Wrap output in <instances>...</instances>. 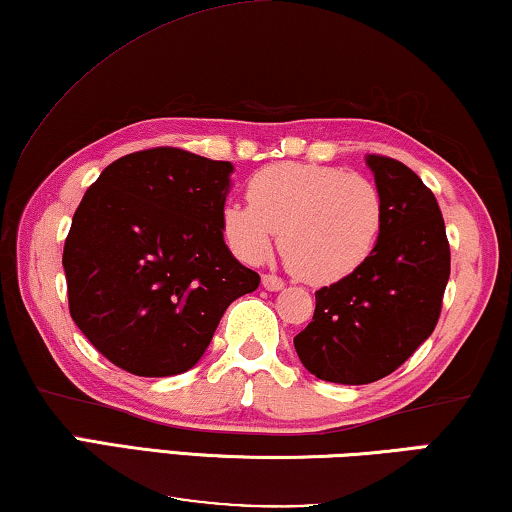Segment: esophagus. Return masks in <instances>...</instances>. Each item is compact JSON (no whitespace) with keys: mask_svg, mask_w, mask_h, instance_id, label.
I'll list each match as a JSON object with an SVG mask.
<instances>
[{"mask_svg":"<svg viewBox=\"0 0 512 512\" xmlns=\"http://www.w3.org/2000/svg\"><path fill=\"white\" fill-rule=\"evenodd\" d=\"M262 287L269 289V291H280L282 287H285V282H282L278 275L266 273V275H262Z\"/></svg>","mask_w":512,"mask_h":512,"instance_id":"1","label":"esophagus"}]
</instances>
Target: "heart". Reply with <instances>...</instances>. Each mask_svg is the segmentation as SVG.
Segmentation results:
<instances>
[{"instance_id": "b5f03b06", "label": "heart", "mask_w": 512, "mask_h": 512, "mask_svg": "<svg viewBox=\"0 0 512 512\" xmlns=\"http://www.w3.org/2000/svg\"><path fill=\"white\" fill-rule=\"evenodd\" d=\"M383 216V196L369 177L285 161L257 170L248 180V202H225L221 225L243 262H262L280 229L278 248L289 271L328 285L367 262Z\"/></svg>"}]
</instances>
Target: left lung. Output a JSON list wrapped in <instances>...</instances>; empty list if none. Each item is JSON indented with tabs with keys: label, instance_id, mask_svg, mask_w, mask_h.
Returning <instances> with one entry per match:
<instances>
[{
	"label": "left lung",
	"instance_id": "left-lung-1",
	"mask_svg": "<svg viewBox=\"0 0 512 512\" xmlns=\"http://www.w3.org/2000/svg\"><path fill=\"white\" fill-rule=\"evenodd\" d=\"M367 166L383 196V230L358 271L314 294L294 346L312 376L367 385L396 371L431 337L451 273L444 218L415 170L380 154Z\"/></svg>",
	"mask_w": 512,
	"mask_h": 512
}]
</instances>
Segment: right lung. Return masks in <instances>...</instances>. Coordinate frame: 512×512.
<instances>
[{
  "label": "right lung",
  "mask_w": 512,
  "mask_h": 512,
  "mask_svg": "<svg viewBox=\"0 0 512 512\" xmlns=\"http://www.w3.org/2000/svg\"><path fill=\"white\" fill-rule=\"evenodd\" d=\"M232 170L152 148L88 186L63 246L70 316L116 367L143 378L189 371L232 300L259 287L223 239Z\"/></svg>",
  "instance_id": "right-lung-1"
}]
</instances>
